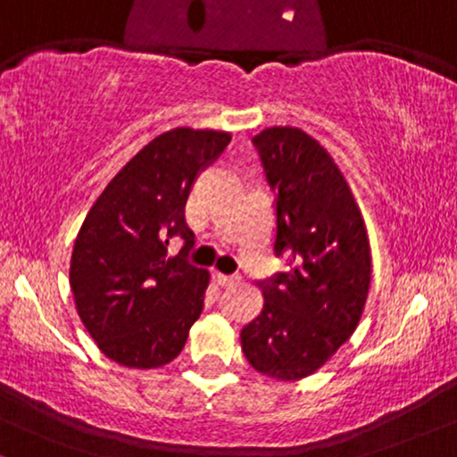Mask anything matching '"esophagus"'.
Wrapping results in <instances>:
<instances>
[{
	"label": "esophagus",
	"instance_id": "esophagus-1",
	"mask_svg": "<svg viewBox=\"0 0 457 457\" xmlns=\"http://www.w3.org/2000/svg\"><path fill=\"white\" fill-rule=\"evenodd\" d=\"M217 281H219V285H223V287H228V285L240 283V277H238V274H223V272H217Z\"/></svg>",
	"mask_w": 457,
	"mask_h": 457
}]
</instances>
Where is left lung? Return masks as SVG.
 Instances as JSON below:
<instances>
[{
	"mask_svg": "<svg viewBox=\"0 0 457 457\" xmlns=\"http://www.w3.org/2000/svg\"><path fill=\"white\" fill-rule=\"evenodd\" d=\"M274 197V243L287 270L260 281L263 309L240 340L249 364L278 381L312 375L349 340L370 287V245L337 163L298 128L253 138Z\"/></svg>",
	"mask_w": 457,
	"mask_h": 457,
	"instance_id": "obj_1",
	"label": "left lung"
}]
</instances>
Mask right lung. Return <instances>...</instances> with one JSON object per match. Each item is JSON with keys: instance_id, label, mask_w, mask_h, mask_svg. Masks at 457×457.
<instances>
[{"instance_id": "add662e5", "label": "right lung", "mask_w": 457, "mask_h": 457, "mask_svg": "<svg viewBox=\"0 0 457 457\" xmlns=\"http://www.w3.org/2000/svg\"><path fill=\"white\" fill-rule=\"evenodd\" d=\"M229 140L225 131L189 128L157 136L110 180L76 236L70 263L76 311L102 353L120 366L172 361L204 309L208 272L187 260L195 236L185 204ZM174 235L186 245L170 258Z\"/></svg>"}]
</instances>
